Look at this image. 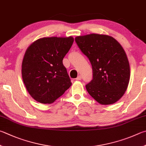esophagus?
Wrapping results in <instances>:
<instances>
[{"instance_id":"esophagus-1","label":"esophagus","mask_w":146,"mask_h":146,"mask_svg":"<svg viewBox=\"0 0 146 146\" xmlns=\"http://www.w3.org/2000/svg\"><path fill=\"white\" fill-rule=\"evenodd\" d=\"M81 79H82V76H81L80 75H79V76H77V78H76V80H80Z\"/></svg>"}]
</instances>
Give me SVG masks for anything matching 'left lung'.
I'll return each instance as SVG.
<instances>
[{
    "label": "left lung",
    "instance_id": "8db88e82",
    "mask_svg": "<svg viewBox=\"0 0 146 146\" xmlns=\"http://www.w3.org/2000/svg\"><path fill=\"white\" fill-rule=\"evenodd\" d=\"M82 52L92 68V80L86 87L102 105H110L121 99L128 87L130 69L123 48L112 36L91 34L75 38Z\"/></svg>",
    "mask_w": 146,
    "mask_h": 146
}]
</instances>
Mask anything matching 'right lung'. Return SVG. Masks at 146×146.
<instances>
[{
  "label": "right lung",
  "mask_w": 146,
  "mask_h": 146,
  "mask_svg": "<svg viewBox=\"0 0 146 146\" xmlns=\"http://www.w3.org/2000/svg\"><path fill=\"white\" fill-rule=\"evenodd\" d=\"M73 37L38 39L26 50L22 64L23 83L38 102L50 104L71 86L62 60L73 43Z\"/></svg>",
  "instance_id": "add662e5"
}]
</instances>
